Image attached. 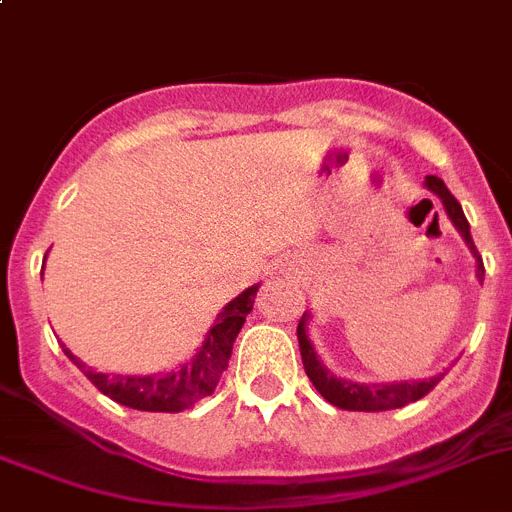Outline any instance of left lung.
<instances>
[{"label":"left lung","instance_id":"8db88e82","mask_svg":"<svg viewBox=\"0 0 512 512\" xmlns=\"http://www.w3.org/2000/svg\"><path fill=\"white\" fill-rule=\"evenodd\" d=\"M426 186L428 191H434L436 196L444 204L446 214L454 222V227L459 229V234L464 237V242L469 245L472 255L477 257V278H485V265H482V257L477 252L472 242V234H469V222L467 216H464L462 206L459 201L451 196L449 188L444 186V181L436 176H426ZM298 347H301V359L303 367H306L308 380L313 382V388L319 390L331 405L336 408H342V411H393V408H403V405L413 403V400L423 398L431 390L439 385L441 375L428 377V380H418V382H382V385H367V382H352V380H342V377H334L324 365L319 362L316 352H313V344L308 342L306 334V313L298 321Z\"/></svg>","mask_w":512,"mask_h":512}]
</instances>
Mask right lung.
I'll return each instance as SVG.
<instances>
[{
	"label": "right lung",
	"instance_id": "right-lung-1",
	"mask_svg": "<svg viewBox=\"0 0 512 512\" xmlns=\"http://www.w3.org/2000/svg\"><path fill=\"white\" fill-rule=\"evenodd\" d=\"M257 285L247 288L242 296L234 298L219 313L216 324L206 334L204 347L188 362L186 367L165 375H109V372H96L86 367L78 357H73L68 349L66 357L71 359L78 370L84 372L101 393L112 398L114 403L135 408V411L150 413H178L199 403L201 398L214 393V388L222 380V372L227 370V362L232 357V344L237 339L239 329L245 324L247 313L255 303Z\"/></svg>",
	"mask_w": 512,
	"mask_h": 512
}]
</instances>
